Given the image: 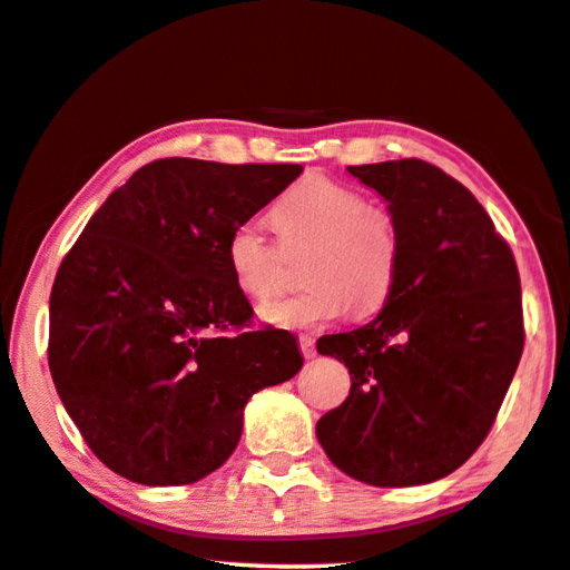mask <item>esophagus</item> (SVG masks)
<instances>
[{"mask_svg":"<svg viewBox=\"0 0 570 570\" xmlns=\"http://www.w3.org/2000/svg\"><path fill=\"white\" fill-rule=\"evenodd\" d=\"M299 347H302V355H304V357H314V355H317V347H314V337H309V334H302V337H299Z\"/></svg>","mask_w":570,"mask_h":570,"instance_id":"1","label":"esophagus"}]
</instances>
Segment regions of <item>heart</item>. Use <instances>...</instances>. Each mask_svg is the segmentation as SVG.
<instances>
[{"label":"heart","mask_w":570,"mask_h":570,"mask_svg":"<svg viewBox=\"0 0 570 570\" xmlns=\"http://www.w3.org/2000/svg\"><path fill=\"white\" fill-rule=\"evenodd\" d=\"M284 246H309L304 292L271 302L261 317L284 330H314L355 314L381 312L401 274L403 240L393 213L367 205L360 189L306 177L271 210ZM228 274L243 294L264 302L278 288V250L258 223L233 225L225 240Z\"/></svg>","instance_id":"obj_1"}]
</instances>
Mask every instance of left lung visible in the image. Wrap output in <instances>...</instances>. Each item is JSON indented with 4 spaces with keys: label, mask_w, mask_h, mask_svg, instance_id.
Segmentation results:
<instances>
[{
    "label": "left lung",
    "mask_w": 570,
    "mask_h": 570,
    "mask_svg": "<svg viewBox=\"0 0 570 570\" xmlns=\"http://www.w3.org/2000/svg\"><path fill=\"white\" fill-rule=\"evenodd\" d=\"M347 171L387 203L403 256L373 322L317 340L352 381L345 403L317 421V439L352 480L429 484L480 449L518 370V264L476 197L429 161Z\"/></svg>",
    "instance_id": "obj_1"
}]
</instances>
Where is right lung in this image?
Returning <instances> with one entry per match:
<instances>
[{"instance_id":"right-lung-1","label":"right lung","mask_w":570,"mask_h":570,"mask_svg":"<svg viewBox=\"0 0 570 570\" xmlns=\"http://www.w3.org/2000/svg\"><path fill=\"white\" fill-rule=\"evenodd\" d=\"M299 165L157 159L108 195L58 268L48 363L90 451L126 480L193 484L236 451L253 393L302 370L296 337L253 330L233 225Z\"/></svg>"}]
</instances>
